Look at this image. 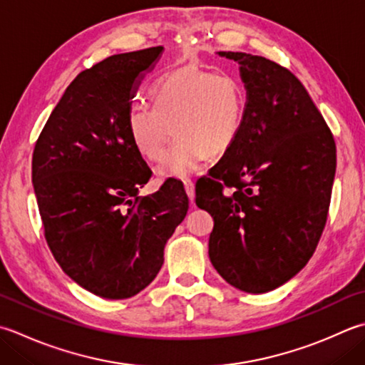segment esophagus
<instances>
[{
    "mask_svg": "<svg viewBox=\"0 0 365 365\" xmlns=\"http://www.w3.org/2000/svg\"><path fill=\"white\" fill-rule=\"evenodd\" d=\"M183 187H185V191H187V195L190 197V201L192 202L195 201V183H192V180H183Z\"/></svg>",
    "mask_w": 365,
    "mask_h": 365,
    "instance_id": "esophagus-1",
    "label": "esophagus"
}]
</instances>
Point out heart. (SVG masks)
<instances>
[{
  "label": "heart",
  "instance_id": "1",
  "mask_svg": "<svg viewBox=\"0 0 365 365\" xmlns=\"http://www.w3.org/2000/svg\"><path fill=\"white\" fill-rule=\"evenodd\" d=\"M153 106L135 103L128 113V130L145 158L158 161L173 133L174 144L158 173L188 177L207 155H221L232 145L244 121L245 95L227 74L185 66L161 77L152 88Z\"/></svg>",
  "mask_w": 365,
  "mask_h": 365
}]
</instances>
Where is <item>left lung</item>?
Returning <instances> with one entry per match:
<instances>
[{
	"label": "left lung",
	"instance_id": "8db88e82",
	"mask_svg": "<svg viewBox=\"0 0 365 365\" xmlns=\"http://www.w3.org/2000/svg\"><path fill=\"white\" fill-rule=\"evenodd\" d=\"M240 64L244 121L223 158L196 183L213 217L209 256L240 291L291 280L315 253L329 213L337 148L301 81L264 56L220 52Z\"/></svg>",
	"mask_w": 365,
	"mask_h": 365
}]
</instances>
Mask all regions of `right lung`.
I'll return each mask as SVG.
<instances>
[{
	"instance_id": "add662e5",
	"label": "right lung",
	"mask_w": 365,
	"mask_h": 365,
	"mask_svg": "<svg viewBox=\"0 0 365 365\" xmlns=\"http://www.w3.org/2000/svg\"><path fill=\"white\" fill-rule=\"evenodd\" d=\"M161 53V46L118 53L82 71L34 145L33 187L50 252L64 274L104 299L133 297L153 282L188 212L175 178L138 195L152 170L128 113Z\"/></svg>"
}]
</instances>
